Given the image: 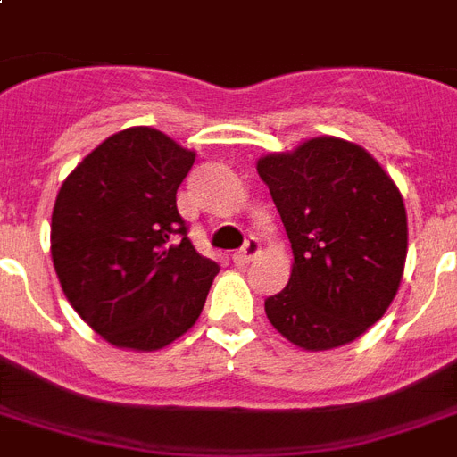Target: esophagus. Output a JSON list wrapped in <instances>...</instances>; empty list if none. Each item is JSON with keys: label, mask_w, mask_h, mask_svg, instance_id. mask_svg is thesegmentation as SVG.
I'll return each mask as SVG.
<instances>
[{"label": "esophagus", "mask_w": 457, "mask_h": 457, "mask_svg": "<svg viewBox=\"0 0 457 457\" xmlns=\"http://www.w3.org/2000/svg\"><path fill=\"white\" fill-rule=\"evenodd\" d=\"M258 253H261V242H258L256 237H249L242 249L232 253V258H235V263H249Z\"/></svg>", "instance_id": "esophagus-1"}]
</instances>
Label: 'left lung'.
<instances>
[{
  "instance_id": "left-lung-1",
  "label": "left lung",
  "mask_w": 457,
  "mask_h": 457,
  "mask_svg": "<svg viewBox=\"0 0 457 457\" xmlns=\"http://www.w3.org/2000/svg\"><path fill=\"white\" fill-rule=\"evenodd\" d=\"M258 175L294 251L289 285L265 299L268 320L305 351L358 339L403 278L408 218L398 187L365 149L337 137L261 158Z\"/></svg>"
}]
</instances>
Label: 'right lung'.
I'll list each match as a JSON object with an SVG mask.
<instances>
[{
	"mask_svg": "<svg viewBox=\"0 0 457 457\" xmlns=\"http://www.w3.org/2000/svg\"><path fill=\"white\" fill-rule=\"evenodd\" d=\"M194 152L154 128H128L82 158L52 213V258L66 299L120 348L156 351L189 329L218 263L178 213Z\"/></svg>",
	"mask_w": 457,
	"mask_h": 457,
	"instance_id": "right-lung-1",
	"label": "right lung"
}]
</instances>
